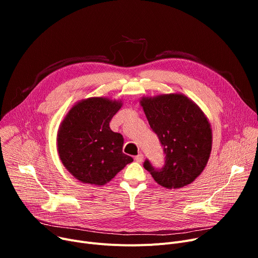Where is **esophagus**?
<instances>
[{
	"label": "esophagus",
	"instance_id": "obj_1",
	"mask_svg": "<svg viewBox=\"0 0 258 258\" xmlns=\"http://www.w3.org/2000/svg\"><path fill=\"white\" fill-rule=\"evenodd\" d=\"M135 160H136V161L138 162V163H142L143 160H144V156H143L142 154H139L138 156L135 157Z\"/></svg>",
	"mask_w": 258,
	"mask_h": 258
}]
</instances>
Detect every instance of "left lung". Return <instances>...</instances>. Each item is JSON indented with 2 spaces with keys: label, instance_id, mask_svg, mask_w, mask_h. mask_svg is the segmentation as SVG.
Listing matches in <instances>:
<instances>
[{
  "label": "left lung",
  "instance_id": "left-lung-1",
  "mask_svg": "<svg viewBox=\"0 0 258 258\" xmlns=\"http://www.w3.org/2000/svg\"><path fill=\"white\" fill-rule=\"evenodd\" d=\"M144 114L164 147L165 166L144 168L167 189L192 183L205 169L212 148V130L201 107L182 93L159 94L140 99Z\"/></svg>",
  "mask_w": 258,
  "mask_h": 258
}]
</instances>
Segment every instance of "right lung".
<instances>
[{
  "mask_svg": "<svg viewBox=\"0 0 258 258\" xmlns=\"http://www.w3.org/2000/svg\"><path fill=\"white\" fill-rule=\"evenodd\" d=\"M122 104V100L103 96L81 99L60 122L56 138L59 159L81 183L105 185L133 162L122 153V135L110 128Z\"/></svg>",
  "mask_w": 258,
  "mask_h": 258,
  "instance_id": "add662e5",
  "label": "right lung"
}]
</instances>
